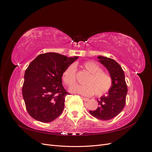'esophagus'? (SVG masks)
Segmentation results:
<instances>
[{
  "mask_svg": "<svg viewBox=\"0 0 152 152\" xmlns=\"http://www.w3.org/2000/svg\"><path fill=\"white\" fill-rule=\"evenodd\" d=\"M82 99H83L84 102H88V101L89 100V99L88 98H84V97H82Z\"/></svg>",
  "mask_w": 152,
  "mask_h": 152,
  "instance_id": "34e87169",
  "label": "esophagus"
}]
</instances>
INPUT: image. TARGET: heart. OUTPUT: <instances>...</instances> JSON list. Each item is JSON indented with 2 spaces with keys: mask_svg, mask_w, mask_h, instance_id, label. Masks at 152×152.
Segmentation results:
<instances>
[{
  "mask_svg": "<svg viewBox=\"0 0 152 152\" xmlns=\"http://www.w3.org/2000/svg\"><path fill=\"white\" fill-rule=\"evenodd\" d=\"M83 65L91 73L85 81L86 84H75L69 88L70 91L86 96H90L94 93L97 96H102L107 93L112 84L111 77L107 73L103 72L101 67L94 61H86ZM62 79L67 86H71L75 83L76 80L75 64H71L64 70Z\"/></svg>",
  "mask_w": 152,
  "mask_h": 152,
  "instance_id": "obj_1",
  "label": "heart"
}]
</instances>
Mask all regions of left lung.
<instances>
[{
    "instance_id": "left-lung-1",
    "label": "left lung",
    "mask_w": 152,
    "mask_h": 152,
    "mask_svg": "<svg viewBox=\"0 0 152 152\" xmlns=\"http://www.w3.org/2000/svg\"><path fill=\"white\" fill-rule=\"evenodd\" d=\"M98 59L108 70L112 84L107 94L97 99L99 107L94 111L90 110L89 113L99 120L108 121L115 117L125 107L127 87L124 70L117 61L103 56H99Z\"/></svg>"
}]
</instances>
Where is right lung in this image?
Returning a JSON list of instances; mask_svg holds the SVG:
<instances>
[{"instance_id":"add662e5","label":"right lung","mask_w":152,"mask_h":152,"mask_svg":"<svg viewBox=\"0 0 152 152\" xmlns=\"http://www.w3.org/2000/svg\"><path fill=\"white\" fill-rule=\"evenodd\" d=\"M78 58L48 53L39 54L30 63L25 73L22 94L32 118L48 123L61 114L69 94L63 86L62 74Z\"/></svg>"}]
</instances>
